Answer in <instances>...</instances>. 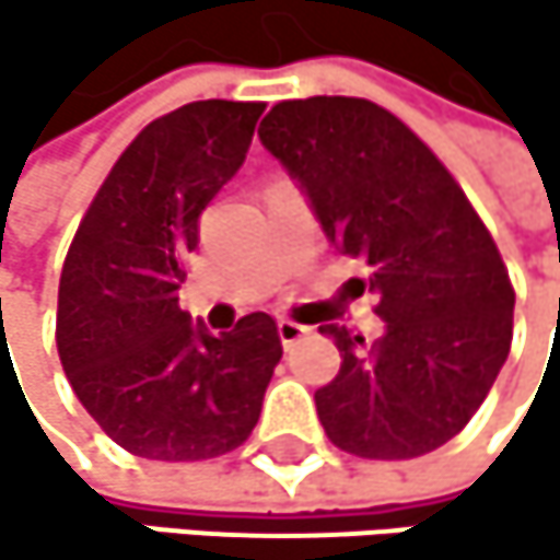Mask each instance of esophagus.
Wrapping results in <instances>:
<instances>
[{"label": "esophagus", "instance_id": "34e87169", "mask_svg": "<svg viewBox=\"0 0 560 560\" xmlns=\"http://www.w3.org/2000/svg\"><path fill=\"white\" fill-rule=\"evenodd\" d=\"M308 332V326H302V322H292V318H278V339H282L285 349H292L302 336Z\"/></svg>", "mask_w": 560, "mask_h": 560}]
</instances>
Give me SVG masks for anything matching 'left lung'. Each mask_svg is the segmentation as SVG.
<instances>
[{
    "label": "left lung",
    "instance_id": "1",
    "mask_svg": "<svg viewBox=\"0 0 560 560\" xmlns=\"http://www.w3.org/2000/svg\"><path fill=\"white\" fill-rule=\"evenodd\" d=\"M261 143L299 180L326 238L365 265L386 332L339 346V376L315 393L326 436L365 460H410L454 440L490 393L514 336L501 252L433 150L359 96L282 100Z\"/></svg>",
    "mask_w": 560,
    "mask_h": 560
}]
</instances>
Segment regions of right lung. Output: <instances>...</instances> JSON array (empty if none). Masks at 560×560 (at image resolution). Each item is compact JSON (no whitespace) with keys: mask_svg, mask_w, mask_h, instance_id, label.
I'll list each match as a JSON object with an SVG mask.
<instances>
[{"mask_svg":"<svg viewBox=\"0 0 560 560\" xmlns=\"http://www.w3.org/2000/svg\"><path fill=\"white\" fill-rule=\"evenodd\" d=\"M265 103L198 100L147 124L86 208L59 275L56 349L100 430L147 460L242 446L282 359L275 318L190 326L177 292L201 211L245 164Z\"/></svg>","mask_w":560,"mask_h":560,"instance_id":"obj_1","label":"right lung"}]
</instances>
